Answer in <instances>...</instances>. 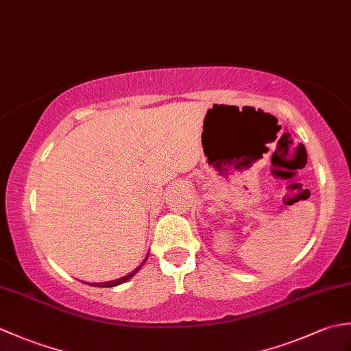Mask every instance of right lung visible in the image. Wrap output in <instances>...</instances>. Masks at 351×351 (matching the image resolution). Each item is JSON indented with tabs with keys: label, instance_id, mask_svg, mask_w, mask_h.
Wrapping results in <instances>:
<instances>
[{
	"label": "right lung",
	"instance_id": "add662e5",
	"mask_svg": "<svg viewBox=\"0 0 351 351\" xmlns=\"http://www.w3.org/2000/svg\"><path fill=\"white\" fill-rule=\"evenodd\" d=\"M147 256L149 255H146V258L143 259V263H141L137 268H136V270H134V271H131L130 274H126V276H123V278H121V279H116V280H110V282H96V283H90V282H88L87 283V285H90V287H101V288H111V287H117V285H121V283H123V282H126V280H130L131 278H132V276L134 274H136L138 270H140V268L141 267H143V264L146 263V259H147Z\"/></svg>",
	"mask_w": 351,
	"mask_h": 351
}]
</instances>
